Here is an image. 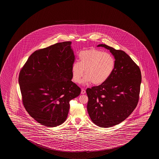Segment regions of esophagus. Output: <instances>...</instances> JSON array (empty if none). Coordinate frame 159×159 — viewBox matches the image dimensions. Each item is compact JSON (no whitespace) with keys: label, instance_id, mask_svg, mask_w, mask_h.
<instances>
[{"label":"esophagus","instance_id":"esophagus-1","mask_svg":"<svg viewBox=\"0 0 159 159\" xmlns=\"http://www.w3.org/2000/svg\"><path fill=\"white\" fill-rule=\"evenodd\" d=\"M85 93H86L85 90L84 88H82V89H81V94H84Z\"/></svg>","mask_w":159,"mask_h":159}]
</instances>
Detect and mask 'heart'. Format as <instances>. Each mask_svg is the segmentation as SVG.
Returning a JSON list of instances; mask_svg holds the SVG:
<instances>
[{
	"instance_id": "obj_1",
	"label": "heart",
	"mask_w": 159,
	"mask_h": 159,
	"mask_svg": "<svg viewBox=\"0 0 159 159\" xmlns=\"http://www.w3.org/2000/svg\"><path fill=\"white\" fill-rule=\"evenodd\" d=\"M79 61L73 63L71 68L73 80L75 83H80L84 75L85 83L100 85L109 79L114 70V57L109 52L86 50L79 53Z\"/></svg>"
}]
</instances>
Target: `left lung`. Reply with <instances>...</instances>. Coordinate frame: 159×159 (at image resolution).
I'll return each mask as SVG.
<instances>
[{"instance_id": "obj_1", "label": "left lung", "mask_w": 159, "mask_h": 159, "mask_svg": "<svg viewBox=\"0 0 159 159\" xmlns=\"http://www.w3.org/2000/svg\"><path fill=\"white\" fill-rule=\"evenodd\" d=\"M115 59L114 70L104 83L86 89L88 112L95 124L110 128L130 115L138 105L140 91V69L125 52L105 44Z\"/></svg>"}]
</instances>
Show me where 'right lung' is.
Instances as JSON below:
<instances>
[{
    "mask_svg": "<svg viewBox=\"0 0 159 159\" xmlns=\"http://www.w3.org/2000/svg\"><path fill=\"white\" fill-rule=\"evenodd\" d=\"M71 42L38 50L21 68L19 83L24 107L31 117L48 127L65 121L69 102L81 89L71 81L75 57Z\"/></svg>",
    "mask_w": 159,
    "mask_h": 159,
    "instance_id": "1",
    "label": "right lung"
}]
</instances>
